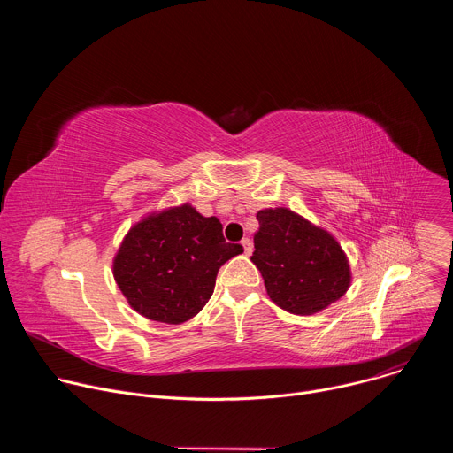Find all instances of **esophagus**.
I'll use <instances>...</instances> for the list:
<instances>
[{
	"label": "esophagus",
	"instance_id": "obj_1",
	"mask_svg": "<svg viewBox=\"0 0 453 453\" xmlns=\"http://www.w3.org/2000/svg\"><path fill=\"white\" fill-rule=\"evenodd\" d=\"M240 243H242V247H243V252H245V254H250V252H252V242H250L249 238H243Z\"/></svg>",
	"mask_w": 453,
	"mask_h": 453
}]
</instances>
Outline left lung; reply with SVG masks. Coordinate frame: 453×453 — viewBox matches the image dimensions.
Returning a JSON list of instances; mask_svg holds the SVG:
<instances>
[{
  "instance_id": "left-lung-1",
  "label": "left lung",
  "mask_w": 453,
  "mask_h": 453,
  "mask_svg": "<svg viewBox=\"0 0 453 453\" xmlns=\"http://www.w3.org/2000/svg\"><path fill=\"white\" fill-rule=\"evenodd\" d=\"M252 264L262 273L269 297L296 315H311L341 299L351 283L349 262L339 242L287 210L256 215Z\"/></svg>"
}]
</instances>
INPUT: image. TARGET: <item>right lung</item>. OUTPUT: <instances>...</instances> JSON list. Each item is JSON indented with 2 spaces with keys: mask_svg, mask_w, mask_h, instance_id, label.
Segmentation results:
<instances>
[{
  "mask_svg": "<svg viewBox=\"0 0 453 453\" xmlns=\"http://www.w3.org/2000/svg\"><path fill=\"white\" fill-rule=\"evenodd\" d=\"M243 252L224 240L217 217L182 204L131 227L114 256L112 274L138 313L180 325L210 301L219 269Z\"/></svg>",
  "mask_w": 453,
  "mask_h": 453,
  "instance_id": "right-lung-1",
  "label": "right lung"
}]
</instances>
